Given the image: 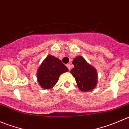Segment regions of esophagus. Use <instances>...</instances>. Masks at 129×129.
Listing matches in <instances>:
<instances>
[{
	"label": "esophagus",
	"instance_id": "obj_1",
	"mask_svg": "<svg viewBox=\"0 0 129 129\" xmlns=\"http://www.w3.org/2000/svg\"><path fill=\"white\" fill-rule=\"evenodd\" d=\"M66 66H67V68L69 69V70H71V64H70V63H67V65H66Z\"/></svg>",
	"mask_w": 129,
	"mask_h": 129
}]
</instances>
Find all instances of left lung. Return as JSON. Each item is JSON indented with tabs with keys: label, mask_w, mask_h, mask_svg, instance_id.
Returning <instances> with one entry per match:
<instances>
[{
	"label": "left lung",
	"mask_w": 129,
	"mask_h": 129,
	"mask_svg": "<svg viewBox=\"0 0 129 129\" xmlns=\"http://www.w3.org/2000/svg\"><path fill=\"white\" fill-rule=\"evenodd\" d=\"M74 67L71 73L75 77L78 87L81 91L92 90L97 85V74L95 69L88 64L81 56L77 57L73 60Z\"/></svg>",
	"instance_id": "1"
}]
</instances>
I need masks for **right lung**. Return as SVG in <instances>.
<instances>
[{"label":"right lung","mask_w":129,"mask_h":129,"mask_svg":"<svg viewBox=\"0 0 129 129\" xmlns=\"http://www.w3.org/2000/svg\"><path fill=\"white\" fill-rule=\"evenodd\" d=\"M68 71V68L60 60L48 55L39 68L37 80L43 89H50L57 82L60 75Z\"/></svg>","instance_id":"obj_1"}]
</instances>
